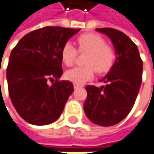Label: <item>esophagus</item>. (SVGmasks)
<instances>
[{
  "label": "esophagus",
  "instance_id": "esophagus-1",
  "mask_svg": "<svg viewBox=\"0 0 154 154\" xmlns=\"http://www.w3.org/2000/svg\"><path fill=\"white\" fill-rule=\"evenodd\" d=\"M73 87H74V89H78V88H80V87H82L81 84H77V83H73Z\"/></svg>",
  "mask_w": 154,
  "mask_h": 154
}]
</instances>
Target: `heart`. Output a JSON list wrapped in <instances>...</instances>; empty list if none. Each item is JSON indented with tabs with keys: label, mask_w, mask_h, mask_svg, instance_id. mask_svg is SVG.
I'll return each instance as SVG.
<instances>
[{
	"label": "heart",
	"mask_w": 154,
	"mask_h": 154,
	"mask_svg": "<svg viewBox=\"0 0 154 154\" xmlns=\"http://www.w3.org/2000/svg\"><path fill=\"white\" fill-rule=\"evenodd\" d=\"M76 42L79 52L86 53L83 59L85 65L68 70L64 73L66 80L82 84L93 78L95 70L99 74H105L112 69L116 58L115 49L107 45L102 37L95 33H84L77 38ZM77 54L74 45L67 42L62 47L61 59L66 66H72Z\"/></svg>",
	"instance_id": "obj_1"
}]
</instances>
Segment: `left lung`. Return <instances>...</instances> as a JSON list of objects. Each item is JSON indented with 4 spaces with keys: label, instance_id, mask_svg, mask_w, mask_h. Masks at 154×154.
Wrapping results in <instances>:
<instances>
[{
    "label": "left lung",
    "instance_id": "left-lung-1",
    "mask_svg": "<svg viewBox=\"0 0 154 154\" xmlns=\"http://www.w3.org/2000/svg\"><path fill=\"white\" fill-rule=\"evenodd\" d=\"M108 36L115 48V63L100 82V88L87 85L84 112L96 125L111 126L129 114L138 95L143 72V61L136 45L123 32L111 29H96Z\"/></svg>",
    "mask_w": 154,
    "mask_h": 154
}]
</instances>
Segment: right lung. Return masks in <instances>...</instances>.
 I'll return each mask as SVG.
<instances>
[{
    "instance_id": "right-lung-1",
    "label": "right lung",
    "mask_w": 154,
    "mask_h": 154,
    "mask_svg": "<svg viewBox=\"0 0 154 154\" xmlns=\"http://www.w3.org/2000/svg\"><path fill=\"white\" fill-rule=\"evenodd\" d=\"M80 30L45 27L25 35L12 49L6 72L9 94L16 111L28 123L49 125L63 113L73 85L58 81L63 74L61 50Z\"/></svg>"
}]
</instances>
